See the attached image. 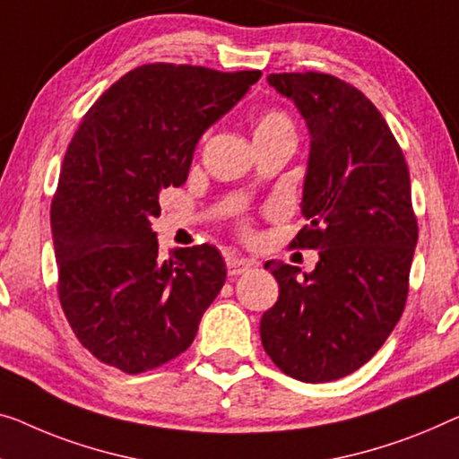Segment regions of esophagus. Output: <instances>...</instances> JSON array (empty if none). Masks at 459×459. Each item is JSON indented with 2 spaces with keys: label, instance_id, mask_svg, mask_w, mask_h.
I'll return each mask as SVG.
<instances>
[{
  "label": "esophagus",
  "instance_id": "esophagus-1",
  "mask_svg": "<svg viewBox=\"0 0 459 459\" xmlns=\"http://www.w3.org/2000/svg\"><path fill=\"white\" fill-rule=\"evenodd\" d=\"M253 265L249 259H238V257H229L227 259V270L229 276H238V273H245Z\"/></svg>",
  "mask_w": 459,
  "mask_h": 459
}]
</instances>
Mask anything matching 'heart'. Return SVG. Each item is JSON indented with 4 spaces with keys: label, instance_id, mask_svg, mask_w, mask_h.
<instances>
[{
    "label": "heart",
    "instance_id": "b5f03b06",
    "mask_svg": "<svg viewBox=\"0 0 459 459\" xmlns=\"http://www.w3.org/2000/svg\"><path fill=\"white\" fill-rule=\"evenodd\" d=\"M270 129H292L290 119L282 111H268L257 121V132H270Z\"/></svg>",
    "mask_w": 459,
    "mask_h": 459
}]
</instances>
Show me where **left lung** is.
Returning <instances> with one entry per match:
<instances>
[{"label": "left lung", "instance_id": "1", "mask_svg": "<svg viewBox=\"0 0 459 459\" xmlns=\"http://www.w3.org/2000/svg\"><path fill=\"white\" fill-rule=\"evenodd\" d=\"M309 129L300 212L307 227L292 247L319 249L316 270L265 262L278 280L262 316L264 351L305 383L351 375L371 360L398 324L419 224L410 173L377 107L330 74H270Z\"/></svg>", "mask_w": 459, "mask_h": 459}]
</instances>
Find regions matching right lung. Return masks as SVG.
I'll return each mask as SVG.
<instances>
[{"label": "right lung", "mask_w": 459, "mask_h": 459, "mask_svg": "<svg viewBox=\"0 0 459 459\" xmlns=\"http://www.w3.org/2000/svg\"><path fill=\"white\" fill-rule=\"evenodd\" d=\"M262 78L148 64L119 78L67 146L51 204L59 300L74 333L123 373L186 352L227 280L212 245L159 259L160 189L187 181L195 143Z\"/></svg>", "instance_id": "right-lung-1"}]
</instances>
